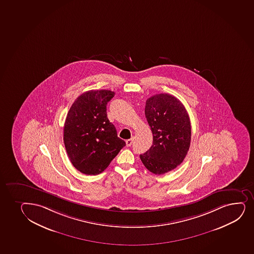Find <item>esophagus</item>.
I'll use <instances>...</instances> for the list:
<instances>
[{
	"instance_id": "1",
	"label": "esophagus",
	"mask_w": 254,
	"mask_h": 254,
	"mask_svg": "<svg viewBox=\"0 0 254 254\" xmlns=\"http://www.w3.org/2000/svg\"><path fill=\"white\" fill-rule=\"evenodd\" d=\"M133 137H131L130 139L127 140V141H126V145L127 146V147H130V146L132 144V143H133Z\"/></svg>"
}]
</instances>
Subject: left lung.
<instances>
[{
    "instance_id": "obj_1",
    "label": "left lung",
    "mask_w": 254,
    "mask_h": 254,
    "mask_svg": "<svg viewBox=\"0 0 254 254\" xmlns=\"http://www.w3.org/2000/svg\"><path fill=\"white\" fill-rule=\"evenodd\" d=\"M145 117L153 133V144L140 154L143 166L155 175L172 171L183 163L191 143V123L177 98L155 94L146 101Z\"/></svg>"
}]
</instances>
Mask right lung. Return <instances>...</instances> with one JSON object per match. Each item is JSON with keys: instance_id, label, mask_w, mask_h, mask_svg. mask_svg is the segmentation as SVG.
Returning a JSON list of instances; mask_svg holds the SVG:
<instances>
[{"instance_id": "obj_1", "label": "right lung", "mask_w": 254, "mask_h": 254, "mask_svg": "<svg viewBox=\"0 0 254 254\" xmlns=\"http://www.w3.org/2000/svg\"><path fill=\"white\" fill-rule=\"evenodd\" d=\"M111 90H89L71 105L64 124L63 140L70 161L77 171L97 175L126 145L110 123L106 105L114 97Z\"/></svg>"}]
</instances>
